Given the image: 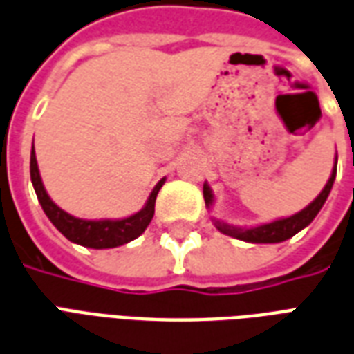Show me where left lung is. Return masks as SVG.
<instances>
[{
    "label": "left lung",
    "instance_id": "obj_1",
    "mask_svg": "<svg viewBox=\"0 0 354 354\" xmlns=\"http://www.w3.org/2000/svg\"><path fill=\"white\" fill-rule=\"evenodd\" d=\"M334 179H336V166L332 169V175H330L326 187L321 190V194L317 196L308 207L301 209L300 213H296L292 216L279 218V221L262 224V226H254V228H237V226H230V224L221 223V221H215V226L218 228V232H223L226 236L236 237V239H241V241H249V243H281V241H285L288 237H292L294 234L304 230L317 216V213L321 211V207L326 202V198H328L332 185H334ZM203 200H205L207 207L213 203V192H211V188L207 185H203Z\"/></svg>",
    "mask_w": 354,
    "mask_h": 354
}]
</instances>
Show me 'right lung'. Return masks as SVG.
I'll return each instance as SVG.
<instances>
[{
	"label": "right lung",
	"instance_id": "add662e5",
	"mask_svg": "<svg viewBox=\"0 0 354 354\" xmlns=\"http://www.w3.org/2000/svg\"><path fill=\"white\" fill-rule=\"evenodd\" d=\"M30 175H32L33 188H35V194L39 200L41 207L45 211V215L48 216V221L58 228V230L68 237L69 241H73L82 247H90V249H113L118 245H124L139 237L154 216V202H156V196L158 190L164 185L162 179L154 187V190L149 196L145 207L138 211L136 215L128 216V218H120V221H84V218H77L66 213L64 209H60L56 203L48 198L45 187H43V180H41L39 167H37V158H35V151L32 149V158H30Z\"/></svg>",
	"mask_w": 354,
	"mask_h": 354
}]
</instances>
